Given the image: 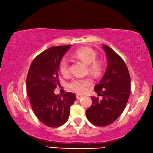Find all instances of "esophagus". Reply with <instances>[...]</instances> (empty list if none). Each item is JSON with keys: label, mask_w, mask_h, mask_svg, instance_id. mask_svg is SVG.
Returning <instances> with one entry per match:
<instances>
[{"label": "esophagus", "mask_w": 153, "mask_h": 153, "mask_svg": "<svg viewBox=\"0 0 153 153\" xmlns=\"http://www.w3.org/2000/svg\"><path fill=\"white\" fill-rule=\"evenodd\" d=\"M83 97L82 95H80V94H76V98L77 100H79L80 98H82Z\"/></svg>", "instance_id": "esophagus-1"}]
</instances>
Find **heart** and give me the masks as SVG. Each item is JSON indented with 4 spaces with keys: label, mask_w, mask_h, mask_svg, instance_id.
Masks as SVG:
<instances>
[{
    "label": "heart",
    "mask_w": 153,
    "mask_h": 153,
    "mask_svg": "<svg viewBox=\"0 0 153 153\" xmlns=\"http://www.w3.org/2000/svg\"><path fill=\"white\" fill-rule=\"evenodd\" d=\"M74 56L88 65L90 72L95 75L100 74L102 69V63L97 60V53L92 48L82 47L74 51ZM59 70L63 75L69 74V60L66 57L61 59L59 63ZM92 84V79L88 77H76L69 83V88L77 93H83Z\"/></svg>",
    "instance_id": "b5f03b06"
}]
</instances>
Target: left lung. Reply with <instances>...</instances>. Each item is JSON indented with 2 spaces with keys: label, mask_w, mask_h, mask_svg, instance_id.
<instances>
[{
  "label": "left lung",
  "mask_w": 153,
  "mask_h": 153,
  "mask_svg": "<svg viewBox=\"0 0 153 153\" xmlns=\"http://www.w3.org/2000/svg\"><path fill=\"white\" fill-rule=\"evenodd\" d=\"M102 48L107 55V67L100 82L94 86L98 94L92 97V105L86 111L87 119L97 126H107L120 117L130 94V76L122 58L108 46Z\"/></svg>",
  "instance_id": "obj_1"
}]
</instances>
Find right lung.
<instances>
[{
  "label": "right lung",
  "instance_id": "1",
  "mask_svg": "<svg viewBox=\"0 0 153 153\" xmlns=\"http://www.w3.org/2000/svg\"><path fill=\"white\" fill-rule=\"evenodd\" d=\"M71 46H53L43 51L33 59L27 73V94L32 110L41 122L51 128L67 122L76 98L71 92L62 96L54 93L59 84V63Z\"/></svg>",
  "mask_w": 153,
  "mask_h": 153
}]
</instances>
